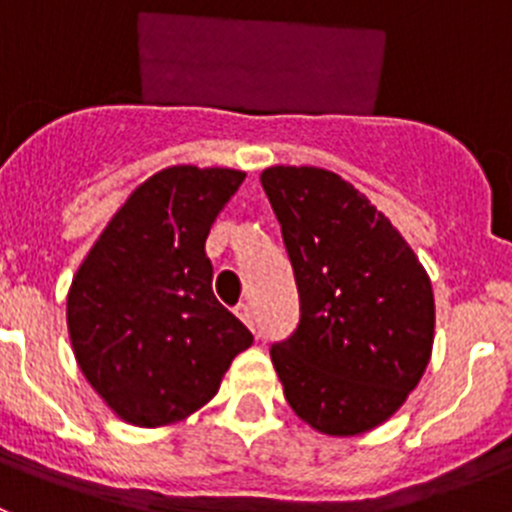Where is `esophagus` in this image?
Wrapping results in <instances>:
<instances>
[{
	"label": "esophagus",
	"mask_w": 512,
	"mask_h": 512,
	"mask_svg": "<svg viewBox=\"0 0 512 512\" xmlns=\"http://www.w3.org/2000/svg\"><path fill=\"white\" fill-rule=\"evenodd\" d=\"M235 315H238V318H241L243 323L248 325V328L256 330V320H253V310H251V305H246V302H241V305L235 307Z\"/></svg>",
	"instance_id": "34e87169"
}]
</instances>
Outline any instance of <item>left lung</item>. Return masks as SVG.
<instances>
[{"label":"left lung","mask_w":512,"mask_h":512,"mask_svg":"<svg viewBox=\"0 0 512 512\" xmlns=\"http://www.w3.org/2000/svg\"><path fill=\"white\" fill-rule=\"evenodd\" d=\"M300 323L271 346L289 408L325 436L392 418L431 361V279L400 230L354 184L318 166H269Z\"/></svg>","instance_id":"8db88e82"}]
</instances>
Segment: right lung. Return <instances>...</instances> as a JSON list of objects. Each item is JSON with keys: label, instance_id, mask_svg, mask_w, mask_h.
I'll return each mask as SVG.
<instances>
[{"label": "right lung", "instance_id": "obj_1", "mask_svg": "<svg viewBox=\"0 0 512 512\" xmlns=\"http://www.w3.org/2000/svg\"><path fill=\"white\" fill-rule=\"evenodd\" d=\"M246 174L169 166L112 215L66 297L76 364L107 408L138 428L189 418L220 390L251 330L212 295L215 217Z\"/></svg>", "mask_w": 512, "mask_h": 512}]
</instances>
